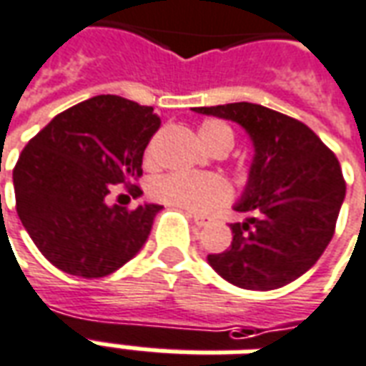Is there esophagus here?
Returning <instances> with one entry per match:
<instances>
[{
    "mask_svg": "<svg viewBox=\"0 0 366 366\" xmlns=\"http://www.w3.org/2000/svg\"><path fill=\"white\" fill-rule=\"evenodd\" d=\"M190 218L194 219V224H196L198 227H204L209 224L208 216H202V214H190Z\"/></svg>",
    "mask_w": 366,
    "mask_h": 366,
    "instance_id": "esophagus-1",
    "label": "esophagus"
}]
</instances>
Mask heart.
Here are the masks:
<instances>
[{"instance_id": "1", "label": "heart", "mask_w": 366, "mask_h": 366, "mask_svg": "<svg viewBox=\"0 0 366 366\" xmlns=\"http://www.w3.org/2000/svg\"><path fill=\"white\" fill-rule=\"evenodd\" d=\"M204 147L214 148L216 144L234 142L232 129L219 121L202 122L198 129ZM150 196L157 202H162L170 208L184 212H208L222 206L229 200L232 190L227 182L218 174H188V172H172L157 178L150 184Z\"/></svg>"}]
</instances>
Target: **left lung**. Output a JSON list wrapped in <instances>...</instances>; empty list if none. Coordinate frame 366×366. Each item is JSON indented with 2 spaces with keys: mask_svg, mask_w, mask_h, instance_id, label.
<instances>
[{
  "mask_svg": "<svg viewBox=\"0 0 366 366\" xmlns=\"http://www.w3.org/2000/svg\"><path fill=\"white\" fill-rule=\"evenodd\" d=\"M237 122L254 142V162L234 209L232 245L209 254L218 275L242 290L283 287L311 269L335 234L345 178L333 152L307 124L254 103L198 107Z\"/></svg>",
  "mask_w": 366,
  "mask_h": 366,
  "instance_id": "left-lung-1",
  "label": "left lung"
}]
</instances>
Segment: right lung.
Wrapping results in <instances>:
<instances>
[{
    "label": "right lung",
    "mask_w": 366,
    "mask_h": 366,
    "mask_svg": "<svg viewBox=\"0 0 366 366\" xmlns=\"http://www.w3.org/2000/svg\"><path fill=\"white\" fill-rule=\"evenodd\" d=\"M160 119L152 107L99 94L57 114L14 168L15 208L41 254L61 272L104 277L139 254L158 204L109 206L112 184L132 196Z\"/></svg>",
    "instance_id": "add662e5"
}]
</instances>
